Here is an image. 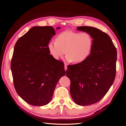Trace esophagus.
I'll use <instances>...</instances> for the list:
<instances>
[{"instance_id":"34e87169","label":"esophagus","mask_w":126,"mask_h":126,"mask_svg":"<svg viewBox=\"0 0 126 126\" xmlns=\"http://www.w3.org/2000/svg\"><path fill=\"white\" fill-rule=\"evenodd\" d=\"M64 69L65 71L66 70V69H67V64H64Z\"/></svg>"}]
</instances>
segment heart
Listing matches in <instances>:
<instances>
[{"label":"heart","mask_w":126,"mask_h":126,"mask_svg":"<svg viewBox=\"0 0 126 126\" xmlns=\"http://www.w3.org/2000/svg\"><path fill=\"white\" fill-rule=\"evenodd\" d=\"M56 41L48 44L50 54L59 60L66 53L65 60L70 62H82L86 59L92 50L93 41L89 34L78 33L71 31L62 32L56 37Z\"/></svg>","instance_id":"obj_1"}]
</instances>
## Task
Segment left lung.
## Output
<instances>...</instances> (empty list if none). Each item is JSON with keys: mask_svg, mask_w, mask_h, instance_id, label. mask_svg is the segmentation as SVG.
<instances>
[{"mask_svg": "<svg viewBox=\"0 0 126 126\" xmlns=\"http://www.w3.org/2000/svg\"><path fill=\"white\" fill-rule=\"evenodd\" d=\"M93 39L89 56L81 63L68 66L70 95L79 106L100 101L108 92L116 76L117 50L108 34L91 26H79Z\"/></svg>", "mask_w": 126, "mask_h": 126, "instance_id": "left-lung-1", "label": "left lung"}]
</instances>
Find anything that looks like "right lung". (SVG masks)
<instances>
[{
  "instance_id": "add662e5",
  "label": "right lung",
  "mask_w": 126,
  "mask_h": 126,
  "mask_svg": "<svg viewBox=\"0 0 126 126\" xmlns=\"http://www.w3.org/2000/svg\"><path fill=\"white\" fill-rule=\"evenodd\" d=\"M55 34L52 26H34L15 45L11 63L13 84L20 97L31 105L49 103L59 79L65 74L64 64L50 55L48 49Z\"/></svg>"
}]
</instances>
